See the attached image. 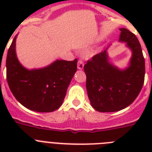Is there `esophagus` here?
Here are the masks:
<instances>
[{
  "label": "esophagus",
  "mask_w": 152,
  "mask_h": 152,
  "mask_svg": "<svg viewBox=\"0 0 152 152\" xmlns=\"http://www.w3.org/2000/svg\"><path fill=\"white\" fill-rule=\"evenodd\" d=\"M84 61H82L81 59H79L78 61H77V68L79 70H82L84 68Z\"/></svg>",
  "instance_id": "esophagus-1"
}]
</instances>
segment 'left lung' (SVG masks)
<instances>
[{
  "mask_svg": "<svg viewBox=\"0 0 152 152\" xmlns=\"http://www.w3.org/2000/svg\"><path fill=\"white\" fill-rule=\"evenodd\" d=\"M119 41L127 42L132 51L130 65L118 69L109 62L107 50L84 64L86 88L91 105L99 112H116L129 106L139 96L145 80V58L136 36L121 28Z\"/></svg>",
  "mask_w": 152,
  "mask_h": 152,
  "instance_id": "obj_1",
  "label": "left lung"
}]
</instances>
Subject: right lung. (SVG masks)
I'll return each instance as SVG.
<instances>
[{"label": "right lung", "mask_w": 152, "mask_h": 152, "mask_svg": "<svg viewBox=\"0 0 152 152\" xmlns=\"http://www.w3.org/2000/svg\"><path fill=\"white\" fill-rule=\"evenodd\" d=\"M17 36L7 56V80L10 91L20 103L36 112H53L59 108L77 71V59L57 60L41 69H26L16 56Z\"/></svg>", "instance_id": "1"}]
</instances>
